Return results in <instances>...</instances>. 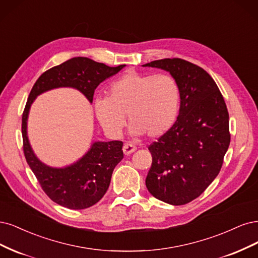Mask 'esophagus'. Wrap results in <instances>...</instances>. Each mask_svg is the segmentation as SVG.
<instances>
[{"mask_svg":"<svg viewBox=\"0 0 258 258\" xmlns=\"http://www.w3.org/2000/svg\"><path fill=\"white\" fill-rule=\"evenodd\" d=\"M137 150V148L135 147V145H133L132 143H126L125 145L123 146V152L125 155H130L133 152H135Z\"/></svg>","mask_w":258,"mask_h":258,"instance_id":"1","label":"esophagus"}]
</instances>
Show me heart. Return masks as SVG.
<instances>
[{
    "label": "heart",
    "mask_w": 258,
    "mask_h": 258,
    "mask_svg": "<svg viewBox=\"0 0 258 258\" xmlns=\"http://www.w3.org/2000/svg\"><path fill=\"white\" fill-rule=\"evenodd\" d=\"M180 89L169 75L130 72L114 80L107 96H96L95 117L107 135L119 138L125 126V114L134 136L147 133L160 137L168 132L180 109Z\"/></svg>",
    "instance_id": "obj_1"
}]
</instances>
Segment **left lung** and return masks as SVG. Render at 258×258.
I'll return each mask as SVG.
<instances>
[{"label":"left lung","instance_id":"left-lung-1","mask_svg":"<svg viewBox=\"0 0 258 258\" xmlns=\"http://www.w3.org/2000/svg\"><path fill=\"white\" fill-rule=\"evenodd\" d=\"M143 66L168 72L181 94L177 121L149 146L152 165L146 186L164 203L185 205L221 170L230 143L227 107L212 77L193 63L173 57Z\"/></svg>","mask_w":258,"mask_h":258}]
</instances>
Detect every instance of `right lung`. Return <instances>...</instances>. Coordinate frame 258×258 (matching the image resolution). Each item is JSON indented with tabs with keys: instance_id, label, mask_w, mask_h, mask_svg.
Segmentation results:
<instances>
[{
	"instance_id": "obj_1",
	"label": "right lung",
	"mask_w": 258,
	"mask_h": 258,
	"mask_svg": "<svg viewBox=\"0 0 258 258\" xmlns=\"http://www.w3.org/2000/svg\"><path fill=\"white\" fill-rule=\"evenodd\" d=\"M124 66L110 68L89 57L76 56L41 74L31 90L22 114L23 151L41 188L57 205L80 210L101 201L109 187L114 167L123 159V143L95 141L77 162L62 168L51 167L38 159L30 145L28 118L31 105L41 93L57 88L76 89L92 103L98 85Z\"/></svg>"
}]
</instances>
